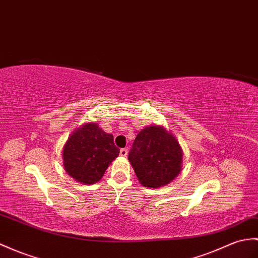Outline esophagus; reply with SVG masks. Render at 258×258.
<instances>
[{
	"label": "esophagus",
	"instance_id": "obj_1",
	"mask_svg": "<svg viewBox=\"0 0 258 258\" xmlns=\"http://www.w3.org/2000/svg\"><path fill=\"white\" fill-rule=\"evenodd\" d=\"M127 148H122L119 149V155H121L122 157H126L127 156Z\"/></svg>",
	"mask_w": 258,
	"mask_h": 258
}]
</instances>
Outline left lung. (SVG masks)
Here are the masks:
<instances>
[{
	"mask_svg": "<svg viewBox=\"0 0 258 258\" xmlns=\"http://www.w3.org/2000/svg\"><path fill=\"white\" fill-rule=\"evenodd\" d=\"M128 160L141 184L157 189L180 173L183 152L171 132L154 124L137 134Z\"/></svg>",
	"mask_w": 258,
	"mask_h": 258,
	"instance_id": "8db88e82",
	"label": "left lung"
}]
</instances>
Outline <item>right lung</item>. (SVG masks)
<instances>
[{
  "instance_id": "obj_1",
  "label": "right lung",
  "mask_w": 258,
  "mask_h": 258,
  "mask_svg": "<svg viewBox=\"0 0 258 258\" xmlns=\"http://www.w3.org/2000/svg\"><path fill=\"white\" fill-rule=\"evenodd\" d=\"M119 154L113 135L97 123L77 127L62 148L63 168L70 177L83 184H93L103 177L107 167Z\"/></svg>"
}]
</instances>
